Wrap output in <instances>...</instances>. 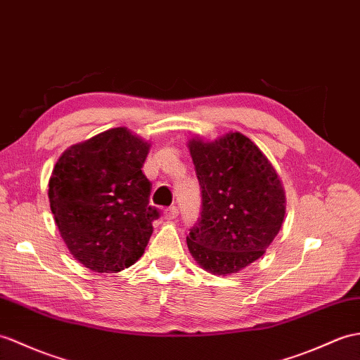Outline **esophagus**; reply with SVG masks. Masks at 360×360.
Wrapping results in <instances>:
<instances>
[{"mask_svg": "<svg viewBox=\"0 0 360 360\" xmlns=\"http://www.w3.org/2000/svg\"><path fill=\"white\" fill-rule=\"evenodd\" d=\"M178 214H179V208H178L176 205H172V207L165 208V210H164L165 219H169V221H172V219H176V218H178Z\"/></svg>", "mask_w": 360, "mask_h": 360, "instance_id": "1", "label": "esophagus"}]
</instances>
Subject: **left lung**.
Segmentation results:
<instances>
[{"label": "left lung", "mask_w": 360, "mask_h": 360, "mask_svg": "<svg viewBox=\"0 0 360 360\" xmlns=\"http://www.w3.org/2000/svg\"><path fill=\"white\" fill-rule=\"evenodd\" d=\"M200 186V213L190 253L207 271L238 273L261 257L281 230L285 196L269 160L242 133L190 141Z\"/></svg>", "instance_id": "left-lung-1"}]
</instances>
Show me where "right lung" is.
<instances>
[{"mask_svg": "<svg viewBox=\"0 0 360 360\" xmlns=\"http://www.w3.org/2000/svg\"><path fill=\"white\" fill-rule=\"evenodd\" d=\"M147 153V142L118 127L72 146L55 165L50 208L70 253L91 271H121L144 253L160 218L141 170Z\"/></svg>", "mask_w": 360, "mask_h": 360, "instance_id": "right-lung-1", "label": "right lung"}]
</instances>
